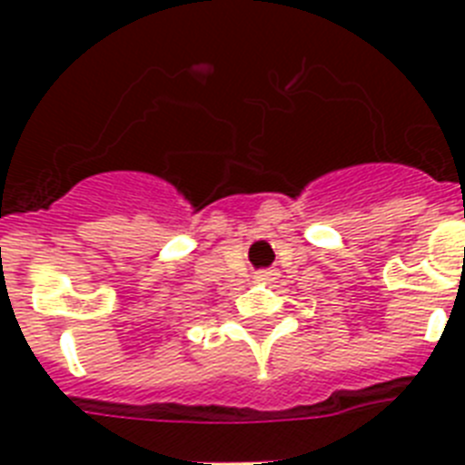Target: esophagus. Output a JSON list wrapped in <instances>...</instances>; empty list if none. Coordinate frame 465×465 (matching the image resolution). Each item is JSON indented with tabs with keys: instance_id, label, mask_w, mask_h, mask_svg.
<instances>
[{
	"instance_id": "obj_1",
	"label": "esophagus",
	"mask_w": 465,
	"mask_h": 465,
	"mask_svg": "<svg viewBox=\"0 0 465 465\" xmlns=\"http://www.w3.org/2000/svg\"><path fill=\"white\" fill-rule=\"evenodd\" d=\"M274 274H277L274 270H258L256 279H261V282H262V279H274Z\"/></svg>"
}]
</instances>
